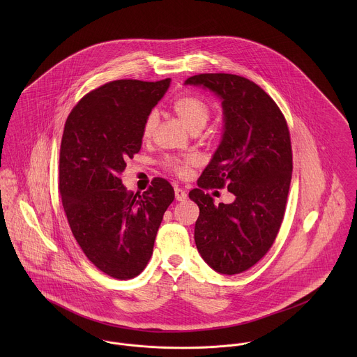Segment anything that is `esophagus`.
<instances>
[{"label": "esophagus", "instance_id": "obj_1", "mask_svg": "<svg viewBox=\"0 0 357 357\" xmlns=\"http://www.w3.org/2000/svg\"><path fill=\"white\" fill-rule=\"evenodd\" d=\"M174 195H176V199H177V201H181V202L188 198L187 192H185L183 188H178V187L174 188Z\"/></svg>", "mask_w": 357, "mask_h": 357}]
</instances>
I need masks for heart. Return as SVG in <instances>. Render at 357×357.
<instances>
[{"instance_id": "b5f03b06", "label": "heart", "mask_w": 357, "mask_h": 357, "mask_svg": "<svg viewBox=\"0 0 357 357\" xmlns=\"http://www.w3.org/2000/svg\"><path fill=\"white\" fill-rule=\"evenodd\" d=\"M172 108L174 114L187 125V128L192 132H199L204 129L211 115V107L198 95H183L178 96L172 102ZM158 125V114L156 111H150L143 123H142V137L144 140L151 139V136ZM163 166L169 169L172 173L177 176H187L192 166L198 163V159L192 155L188 156H166L162 160Z\"/></svg>"}]
</instances>
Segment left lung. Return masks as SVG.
Masks as SVG:
<instances>
[{
  "label": "left lung",
  "mask_w": 357,
  "mask_h": 357,
  "mask_svg": "<svg viewBox=\"0 0 357 357\" xmlns=\"http://www.w3.org/2000/svg\"><path fill=\"white\" fill-rule=\"evenodd\" d=\"M185 84L217 93L225 122L220 147L190 191L199 206L195 243L214 271L242 273L269 252L284 217L293 172L289 126L273 99L245 77L198 74ZM224 186L236 201L215 206L205 191Z\"/></svg>",
  "instance_id": "8db88e82"
}]
</instances>
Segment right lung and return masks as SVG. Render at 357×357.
Masks as SVG:
<instances>
[{
  "mask_svg": "<svg viewBox=\"0 0 357 357\" xmlns=\"http://www.w3.org/2000/svg\"><path fill=\"white\" fill-rule=\"evenodd\" d=\"M170 85L116 79L86 93L67 116L59 158V191L71 232L105 275H140L174 190L155 177L143 194L121 180L126 160L142 149V123Z\"/></svg>",
  "mask_w": 357,
  "mask_h": 357,
  "instance_id": "right-lung-1",
  "label": "right lung"
}]
</instances>
